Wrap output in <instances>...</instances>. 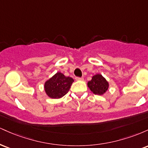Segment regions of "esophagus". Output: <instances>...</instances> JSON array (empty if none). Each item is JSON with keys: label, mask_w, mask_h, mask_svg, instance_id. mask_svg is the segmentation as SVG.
I'll return each instance as SVG.
<instances>
[{"label": "esophagus", "mask_w": 148, "mask_h": 148, "mask_svg": "<svg viewBox=\"0 0 148 148\" xmlns=\"http://www.w3.org/2000/svg\"><path fill=\"white\" fill-rule=\"evenodd\" d=\"M76 81H84V78L83 77H76Z\"/></svg>", "instance_id": "1"}]
</instances>
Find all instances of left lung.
<instances>
[{
  "label": "left lung",
  "instance_id": "left-lung-1",
  "mask_svg": "<svg viewBox=\"0 0 148 148\" xmlns=\"http://www.w3.org/2000/svg\"><path fill=\"white\" fill-rule=\"evenodd\" d=\"M88 86L95 95H103L109 88V84L106 79L100 74L92 76V79L88 82Z\"/></svg>",
  "mask_w": 148,
  "mask_h": 148
}]
</instances>
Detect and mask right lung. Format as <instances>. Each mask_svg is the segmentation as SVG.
<instances>
[{"instance_id":"add662e5","label":"right lung","mask_w":148,"mask_h":148,"mask_svg":"<svg viewBox=\"0 0 148 148\" xmlns=\"http://www.w3.org/2000/svg\"><path fill=\"white\" fill-rule=\"evenodd\" d=\"M74 82V79L65 76L60 72H57L52 77L46 81L44 89L47 95L52 99H60L68 92Z\"/></svg>"}]
</instances>
